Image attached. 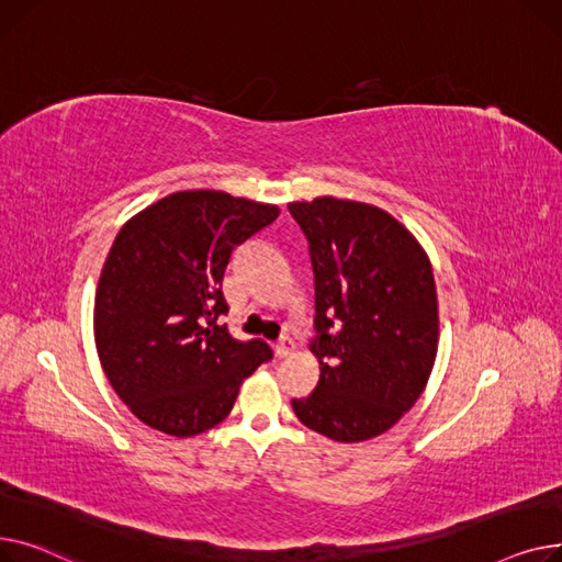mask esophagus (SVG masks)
Wrapping results in <instances>:
<instances>
[{
	"label": "esophagus",
	"instance_id": "34e87169",
	"mask_svg": "<svg viewBox=\"0 0 562 562\" xmlns=\"http://www.w3.org/2000/svg\"><path fill=\"white\" fill-rule=\"evenodd\" d=\"M292 349H294V345H292V340H290L288 336H283V338L274 345V353H277L279 358H283V356L292 353Z\"/></svg>",
	"mask_w": 562,
	"mask_h": 562
}]
</instances>
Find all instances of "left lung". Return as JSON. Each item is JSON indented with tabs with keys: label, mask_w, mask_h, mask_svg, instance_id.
Listing matches in <instances>:
<instances>
[{
	"label": "left lung",
	"mask_w": 562,
	"mask_h": 562,
	"mask_svg": "<svg viewBox=\"0 0 562 562\" xmlns=\"http://www.w3.org/2000/svg\"><path fill=\"white\" fill-rule=\"evenodd\" d=\"M315 277L311 351L319 381L292 411L336 442L385 434L413 408L438 351L431 262L385 211L317 196L288 204Z\"/></svg>",
	"instance_id": "8db88e82"
}]
</instances>
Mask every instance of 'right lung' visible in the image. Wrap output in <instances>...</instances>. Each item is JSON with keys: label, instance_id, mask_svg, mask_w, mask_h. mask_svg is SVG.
I'll return each mask as SVG.
<instances>
[{"label": "right lung", "instance_id": "obj_1", "mask_svg": "<svg viewBox=\"0 0 562 562\" xmlns=\"http://www.w3.org/2000/svg\"><path fill=\"white\" fill-rule=\"evenodd\" d=\"M277 217L272 204L186 190L120 228L97 285L94 342L117 397L156 431H209L272 358L268 342L236 340L220 317L231 254Z\"/></svg>", "mask_w": 562, "mask_h": 562}]
</instances>
